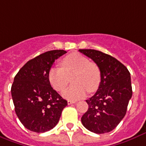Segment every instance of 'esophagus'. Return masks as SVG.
<instances>
[{
  "label": "esophagus",
  "mask_w": 146,
  "mask_h": 146,
  "mask_svg": "<svg viewBox=\"0 0 146 146\" xmlns=\"http://www.w3.org/2000/svg\"><path fill=\"white\" fill-rule=\"evenodd\" d=\"M74 103H76V101H74V100H68V104H74Z\"/></svg>",
  "instance_id": "obj_1"
}]
</instances>
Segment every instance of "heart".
<instances>
[{
    "label": "heart",
    "instance_id": "heart-1",
    "mask_svg": "<svg viewBox=\"0 0 146 146\" xmlns=\"http://www.w3.org/2000/svg\"><path fill=\"white\" fill-rule=\"evenodd\" d=\"M62 68H52L48 81L55 91L61 92L66 88L72 76V86L63 92L65 98L77 100L85 96L88 91L98 90L100 83V70L88 58L80 54H71L62 60Z\"/></svg>",
    "mask_w": 146,
    "mask_h": 146
}]
</instances>
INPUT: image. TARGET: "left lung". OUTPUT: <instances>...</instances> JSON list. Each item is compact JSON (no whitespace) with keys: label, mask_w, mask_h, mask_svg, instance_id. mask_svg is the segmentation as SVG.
Segmentation results:
<instances>
[{"label":"left lung","mask_w":146,"mask_h":146,"mask_svg":"<svg viewBox=\"0 0 146 146\" xmlns=\"http://www.w3.org/2000/svg\"><path fill=\"white\" fill-rule=\"evenodd\" d=\"M91 58L100 70L98 91L86 100L88 110L81 117L84 126L97 134L115 129L126 113L133 91L130 73L120 62L100 51L79 49Z\"/></svg>","instance_id":"left-lung-1"}]
</instances>
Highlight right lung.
<instances>
[{"label":"right lung","instance_id":"right-lung-1","mask_svg":"<svg viewBox=\"0 0 146 146\" xmlns=\"http://www.w3.org/2000/svg\"><path fill=\"white\" fill-rule=\"evenodd\" d=\"M67 52L52 50L28 61L16 74L11 95L17 116L23 126L35 133H45L59 121L68 105L52 88L48 72L55 59Z\"/></svg>","mask_w":146,"mask_h":146}]
</instances>
